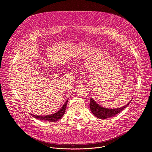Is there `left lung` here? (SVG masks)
I'll list each match as a JSON object with an SVG mask.
<instances>
[{
	"mask_svg": "<svg viewBox=\"0 0 152 152\" xmlns=\"http://www.w3.org/2000/svg\"><path fill=\"white\" fill-rule=\"evenodd\" d=\"M130 103H131V102H129L127 104L121 107L115 108V109H109V108L103 107L102 106H100L95 102L94 100H93V98H91L90 107L91 113L94 114V115L100 119H105L113 117L120 113L127 107Z\"/></svg>",
	"mask_w": 152,
	"mask_h": 152,
	"instance_id": "8db88e82",
	"label": "left lung"
}]
</instances>
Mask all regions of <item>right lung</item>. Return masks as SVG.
I'll list each match as a JSON object with an SVG mask.
<instances>
[{
	"label": "right lung",
	"mask_w": 152,
	"mask_h": 152,
	"mask_svg": "<svg viewBox=\"0 0 152 152\" xmlns=\"http://www.w3.org/2000/svg\"><path fill=\"white\" fill-rule=\"evenodd\" d=\"M68 99L66 100V103H65L63 106H62V107L60 109L59 111H58L57 113L53 114H51V115H33L31 114V115L32 117H34V118H36L38 120H44V121H49V122H55L57 121L58 120H60L62 116L64 115L65 113V111H66V106L67 104V102H68Z\"/></svg>",
	"instance_id": "obj_1"
}]
</instances>
